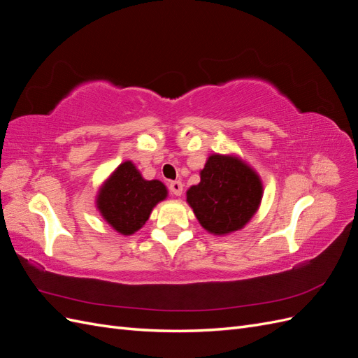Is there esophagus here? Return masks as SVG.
<instances>
[{
  "mask_svg": "<svg viewBox=\"0 0 358 358\" xmlns=\"http://www.w3.org/2000/svg\"><path fill=\"white\" fill-rule=\"evenodd\" d=\"M169 189L173 194V196H180L182 191H183V185L180 180H173L169 183Z\"/></svg>",
  "mask_w": 358,
  "mask_h": 358,
  "instance_id": "esophagus-1",
  "label": "esophagus"
}]
</instances>
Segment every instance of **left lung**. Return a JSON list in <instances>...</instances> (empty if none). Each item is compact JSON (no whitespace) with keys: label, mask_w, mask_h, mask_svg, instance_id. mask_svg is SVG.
<instances>
[{"label":"left lung","mask_w":358,"mask_h":358,"mask_svg":"<svg viewBox=\"0 0 358 358\" xmlns=\"http://www.w3.org/2000/svg\"><path fill=\"white\" fill-rule=\"evenodd\" d=\"M200 178L199 185L187 192L200 224L213 234L241 230L262 201L263 187L258 176L239 159L212 155Z\"/></svg>","instance_id":"8db88e82"}]
</instances>
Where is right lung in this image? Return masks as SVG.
<instances>
[{"label": "right lung", "instance_id": "1", "mask_svg": "<svg viewBox=\"0 0 358 358\" xmlns=\"http://www.w3.org/2000/svg\"><path fill=\"white\" fill-rule=\"evenodd\" d=\"M166 196L167 189L159 180H145L127 161L106 182L96 203L104 220L116 231L133 234L143 227L154 206Z\"/></svg>", "mask_w": 358, "mask_h": 358}]
</instances>
